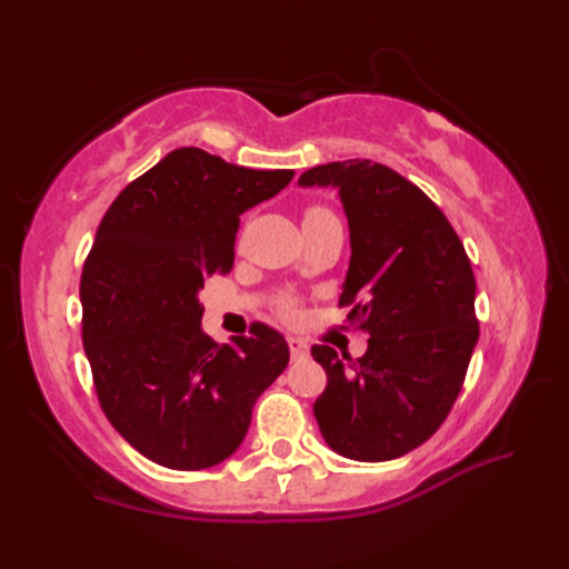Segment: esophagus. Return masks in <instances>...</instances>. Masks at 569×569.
I'll list each match as a JSON object with an SVG mask.
<instances>
[{"instance_id": "esophagus-1", "label": "esophagus", "mask_w": 569, "mask_h": 569, "mask_svg": "<svg viewBox=\"0 0 569 569\" xmlns=\"http://www.w3.org/2000/svg\"><path fill=\"white\" fill-rule=\"evenodd\" d=\"M288 347H291V355H293V359H306V357H308V352H310L308 342H306V340H300V337H288Z\"/></svg>"}]
</instances>
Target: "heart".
Instances as JSON below:
<instances>
[{"label":"heart","mask_w":569,"mask_h":569,"mask_svg":"<svg viewBox=\"0 0 569 569\" xmlns=\"http://www.w3.org/2000/svg\"><path fill=\"white\" fill-rule=\"evenodd\" d=\"M318 214H330L328 208H308L306 210V217H318ZM286 312H293L291 306H286Z\"/></svg>","instance_id":"1"}]
</instances>
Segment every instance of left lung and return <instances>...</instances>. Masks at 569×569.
<instances>
[{"instance_id":"1","label":"left lung","mask_w":569,"mask_h":569,"mask_svg":"<svg viewBox=\"0 0 569 569\" xmlns=\"http://www.w3.org/2000/svg\"><path fill=\"white\" fill-rule=\"evenodd\" d=\"M298 186L340 196L352 247L340 306L371 335L359 359L310 349L328 373L312 413L337 455L396 459L442 426L462 389L479 340L475 271L438 204L391 168L335 161Z\"/></svg>"}]
</instances>
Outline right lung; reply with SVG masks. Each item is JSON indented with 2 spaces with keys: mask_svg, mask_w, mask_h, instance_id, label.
Returning <instances> with one entry per match:
<instances>
[{
  "mask_svg": "<svg viewBox=\"0 0 569 569\" xmlns=\"http://www.w3.org/2000/svg\"><path fill=\"white\" fill-rule=\"evenodd\" d=\"M293 171H253L196 147L176 149L119 192L80 278L82 345L114 430L151 462L196 471L244 440L257 398L288 367L263 322L217 345L198 293L234 263L239 214Z\"/></svg>",
  "mask_w": 569,
  "mask_h": 569,
  "instance_id": "right-lung-1",
  "label": "right lung"
}]
</instances>
